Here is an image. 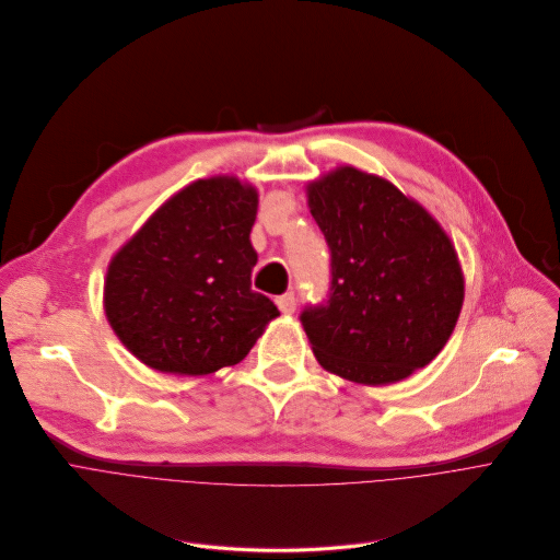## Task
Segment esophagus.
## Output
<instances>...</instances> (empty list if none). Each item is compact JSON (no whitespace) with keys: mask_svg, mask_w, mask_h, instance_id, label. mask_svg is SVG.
<instances>
[{"mask_svg":"<svg viewBox=\"0 0 560 560\" xmlns=\"http://www.w3.org/2000/svg\"><path fill=\"white\" fill-rule=\"evenodd\" d=\"M275 302H277L279 311H281L283 315H290V313H294V306H296V302H294V294H292V292H285V294L277 296Z\"/></svg>","mask_w":560,"mask_h":560,"instance_id":"obj_1","label":"esophagus"}]
</instances>
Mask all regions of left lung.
<instances>
[{
  "instance_id": "8db88e82",
  "label": "left lung",
  "mask_w": 560,
  "mask_h": 560,
  "mask_svg": "<svg viewBox=\"0 0 560 560\" xmlns=\"http://www.w3.org/2000/svg\"><path fill=\"white\" fill-rule=\"evenodd\" d=\"M308 209L330 249V292L302 324L317 362L358 385H392L451 340L464 272L451 236L374 173L338 166L308 182Z\"/></svg>"
}]
</instances>
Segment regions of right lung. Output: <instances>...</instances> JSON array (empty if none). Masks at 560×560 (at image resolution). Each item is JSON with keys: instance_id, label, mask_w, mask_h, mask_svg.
<instances>
[{"instance_id": "obj_1", "label": "right lung", "mask_w": 560, "mask_h": 560, "mask_svg": "<svg viewBox=\"0 0 560 560\" xmlns=\"http://www.w3.org/2000/svg\"><path fill=\"white\" fill-rule=\"evenodd\" d=\"M258 191L234 175L184 186L115 254L105 317L145 366L205 376L238 364L279 317L252 290Z\"/></svg>"}]
</instances>
